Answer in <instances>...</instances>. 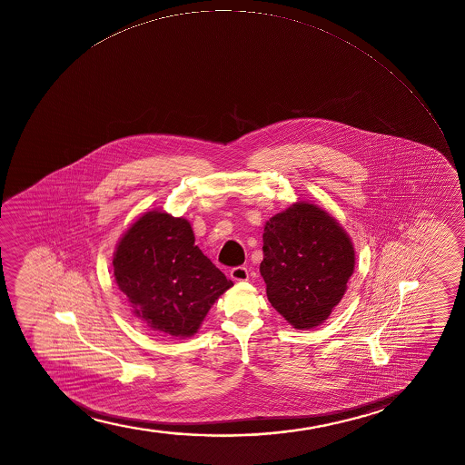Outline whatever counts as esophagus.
Listing matches in <instances>:
<instances>
[{
    "label": "esophagus",
    "mask_w": 465,
    "mask_h": 465,
    "mask_svg": "<svg viewBox=\"0 0 465 465\" xmlns=\"http://www.w3.org/2000/svg\"><path fill=\"white\" fill-rule=\"evenodd\" d=\"M230 276L231 279H234V281L245 282V281H248V278H250V272H248V268L235 267L231 270Z\"/></svg>",
    "instance_id": "1"
}]
</instances>
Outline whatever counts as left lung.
<instances>
[{"label":"left lung","instance_id":"left-lung-1","mask_svg":"<svg viewBox=\"0 0 465 465\" xmlns=\"http://www.w3.org/2000/svg\"><path fill=\"white\" fill-rule=\"evenodd\" d=\"M261 274L268 301L298 331L331 316L355 268L351 237L326 209L296 202L263 228Z\"/></svg>","mask_w":465,"mask_h":465}]
</instances>
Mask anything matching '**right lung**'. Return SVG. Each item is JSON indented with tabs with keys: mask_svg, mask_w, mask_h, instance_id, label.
I'll list each match as a JSON object with an SVG mask.
<instances>
[{
	"mask_svg": "<svg viewBox=\"0 0 465 465\" xmlns=\"http://www.w3.org/2000/svg\"><path fill=\"white\" fill-rule=\"evenodd\" d=\"M113 274L136 318L184 340L234 283L195 245L193 226L166 211H147L128 226L113 254Z\"/></svg>",
	"mask_w": 465,
	"mask_h": 465,
	"instance_id": "add662e5",
	"label": "right lung"
}]
</instances>
